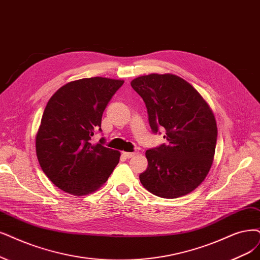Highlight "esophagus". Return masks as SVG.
<instances>
[{
    "label": "esophagus",
    "mask_w": 260,
    "mask_h": 260,
    "mask_svg": "<svg viewBox=\"0 0 260 260\" xmlns=\"http://www.w3.org/2000/svg\"><path fill=\"white\" fill-rule=\"evenodd\" d=\"M135 154H136L135 152H123V155H124L125 157H126V158H131V157H133Z\"/></svg>",
    "instance_id": "obj_1"
}]
</instances>
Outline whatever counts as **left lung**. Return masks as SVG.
Returning a JSON list of instances; mask_svg holds the SVG:
<instances>
[{"mask_svg":"<svg viewBox=\"0 0 260 260\" xmlns=\"http://www.w3.org/2000/svg\"><path fill=\"white\" fill-rule=\"evenodd\" d=\"M146 104L154 133L164 127L167 145L147 150L143 187L161 198L195 190L212 166L217 138L215 117L200 93L174 74H149L131 81Z\"/></svg>","mask_w":260,"mask_h":260,"instance_id":"obj_1","label":"left lung"}]
</instances>
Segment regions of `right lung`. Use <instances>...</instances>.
I'll return each mask as SVG.
<instances>
[{
	"instance_id": "obj_1",
	"label": "right lung",
	"mask_w": 260,
	"mask_h": 260,
	"mask_svg": "<svg viewBox=\"0 0 260 260\" xmlns=\"http://www.w3.org/2000/svg\"><path fill=\"white\" fill-rule=\"evenodd\" d=\"M124 80L92 77L67 82L44 110L35 147L38 162L52 183L66 193L83 196L103 186L121 153L92 143L109 101Z\"/></svg>"
}]
</instances>
